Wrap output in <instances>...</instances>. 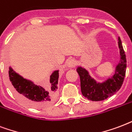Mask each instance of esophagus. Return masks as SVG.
I'll return each mask as SVG.
<instances>
[{
  "label": "esophagus",
  "instance_id": "obj_1",
  "mask_svg": "<svg viewBox=\"0 0 132 132\" xmlns=\"http://www.w3.org/2000/svg\"><path fill=\"white\" fill-rule=\"evenodd\" d=\"M76 65V61L73 59H70L69 61H67V67H69V68H72V67H75Z\"/></svg>",
  "mask_w": 132,
  "mask_h": 132
}]
</instances>
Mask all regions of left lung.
I'll list each match as a JSON object with an SVG mask.
<instances>
[{
	"label": "left lung",
	"instance_id": "left-lung-1",
	"mask_svg": "<svg viewBox=\"0 0 132 132\" xmlns=\"http://www.w3.org/2000/svg\"><path fill=\"white\" fill-rule=\"evenodd\" d=\"M118 45L120 59L116 65L113 75L102 82L98 81L91 76L87 69L81 66L76 69L80 79L82 94L86 98L92 101H101L112 96L122 86L126 71L127 61L120 37H118Z\"/></svg>",
	"mask_w": 132,
	"mask_h": 132
}]
</instances>
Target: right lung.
Instances as JSON below:
<instances>
[{
    "label": "right lung",
    "mask_w": 132,
    "mask_h": 132,
    "mask_svg": "<svg viewBox=\"0 0 132 132\" xmlns=\"http://www.w3.org/2000/svg\"><path fill=\"white\" fill-rule=\"evenodd\" d=\"M59 69L53 71L50 76V86L45 89L36 85L32 80L25 78L9 67V77L12 93L22 103L31 108H45L54 103L57 96Z\"/></svg>",
    "instance_id": "obj_1"
}]
</instances>
